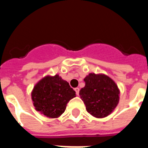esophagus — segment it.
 Returning <instances> with one entry per match:
<instances>
[{
	"label": "esophagus",
	"instance_id": "34e87169",
	"mask_svg": "<svg viewBox=\"0 0 148 148\" xmlns=\"http://www.w3.org/2000/svg\"><path fill=\"white\" fill-rule=\"evenodd\" d=\"M74 90H75V92H76V95H79V90H80V89H79L78 88H74Z\"/></svg>",
	"mask_w": 148,
	"mask_h": 148
}]
</instances>
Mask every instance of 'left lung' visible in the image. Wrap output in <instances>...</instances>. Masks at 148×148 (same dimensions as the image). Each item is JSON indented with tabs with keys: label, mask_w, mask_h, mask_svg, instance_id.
I'll return each mask as SVG.
<instances>
[{
	"label": "left lung",
	"mask_w": 148,
	"mask_h": 148,
	"mask_svg": "<svg viewBox=\"0 0 148 148\" xmlns=\"http://www.w3.org/2000/svg\"><path fill=\"white\" fill-rule=\"evenodd\" d=\"M85 87L79 92L88 113L102 118L110 114L119 101V89L114 81L103 74H89L84 79Z\"/></svg>",
	"instance_id": "1"
}]
</instances>
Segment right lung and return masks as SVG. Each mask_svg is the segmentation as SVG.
<instances>
[{
  "label": "right lung",
  "mask_w": 148,
  "mask_h": 148,
  "mask_svg": "<svg viewBox=\"0 0 148 148\" xmlns=\"http://www.w3.org/2000/svg\"><path fill=\"white\" fill-rule=\"evenodd\" d=\"M75 94L69 84L56 74L40 80L34 88L31 97L36 110L56 118L64 112L67 103L75 97Z\"/></svg>",
  "instance_id": "1"
}]
</instances>
